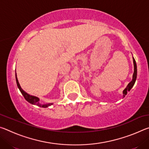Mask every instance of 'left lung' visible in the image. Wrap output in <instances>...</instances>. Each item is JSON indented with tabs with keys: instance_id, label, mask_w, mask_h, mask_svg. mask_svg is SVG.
Instances as JSON below:
<instances>
[{
	"instance_id": "8db88e82",
	"label": "left lung",
	"mask_w": 149,
	"mask_h": 149,
	"mask_svg": "<svg viewBox=\"0 0 149 149\" xmlns=\"http://www.w3.org/2000/svg\"><path fill=\"white\" fill-rule=\"evenodd\" d=\"M133 65H134V72H133V79H132V81H131L130 84L127 85V86L126 87L125 89L123 90V98L125 97V96L127 95V93L129 92L131 89H132V88L133 87V85H134V84H135L136 79H137V64H136V62L133 57Z\"/></svg>"
}]
</instances>
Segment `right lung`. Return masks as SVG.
<instances>
[{"label": "right lung", "instance_id": "right-lung-1", "mask_svg": "<svg viewBox=\"0 0 149 149\" xmlns=\"http://www.w3.org/2000/svg\"><path fill=\"white\" fill-rule=\"evenodd\" d=\"M16 84L17 85V87H18V89H19L20 92L22 93V95L24 96L25 99H26L27 102H29V103H31V104H32L37 105V106H38V107H42V108H47L48 107H49V106H50V105L53 104V103H49V104H42L41 102H40L39 99L38 97L29 95V94H28V93H27L26 91H24L22 89V87H20V85L19 84L18 80H17V78L16 73Z\"/></svg>", "mask_w": 149, "mask_h": 149}]
</instances>
